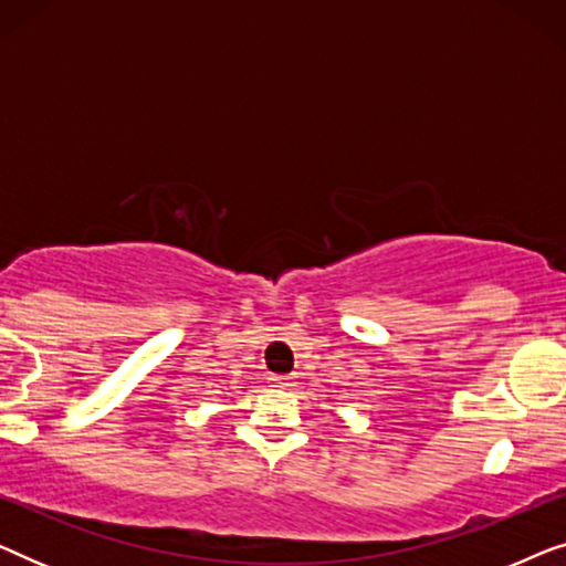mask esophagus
<instances>
[{"instance_id":"1","label":"esophagus","mask_w":566,"mask_h":566,"mask_svg":"<svg viewBox=\"0 0 566 566\" xmlns=\"http://www.w3.org/2000/svg\"><path fill=\"white\" fill-rule=\"evenodd\" d=\"M270 381H273L275 386H281V389H291L296 378H293V376H273V378H270Z\"/></svg>"}]
</instances>
